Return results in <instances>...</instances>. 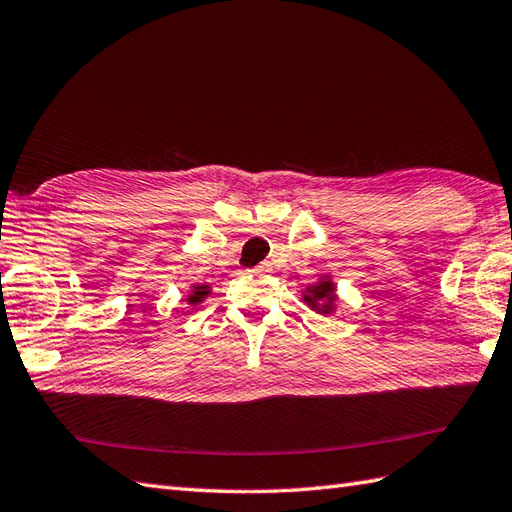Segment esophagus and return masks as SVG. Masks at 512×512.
Instances as JSON below:
<instances>
[{"label": "esophagus", "mask_w": 512, "mask_h": 512, "mask_svg": "<svg viewBox=\"0 0 512 512\" xmlns=\"http://www.w3.org/2000/svg\"><path fill=\"white\" fill-rule=\"evenodd\" d=\"M270 270V264L268 261H264V264H259L257 268H255V272H268Z\"/></svg>", "instance_id": "34e87169"}]
</instances>
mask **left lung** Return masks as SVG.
<instances>
[{"label": "left lung", "instance_id": "obj_1", "mask_svg": "<svg viewBox=\"0 0 512 512\" xmlns=\"http://www.w3.org/2000/svg\"><path fill=\"white\" fill-rule=\"evenodd\" d=\"M303 299L307 301V305L312 307V310H318L323 314L331 312L334 310V301H336L334 283L327 279V281H320L314 285H307V294L303 296Z\"/></svg>", "mask_w": 512, "mask_h": 512}]
</instances>
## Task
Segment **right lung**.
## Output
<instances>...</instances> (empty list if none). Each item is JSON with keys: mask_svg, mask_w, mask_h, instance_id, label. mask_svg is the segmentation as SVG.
I'll list each match as a JSON object with an SVG mask.
<instances>
[{"mask_svg": "<svg viewBox=\"0 0 512 512\" xmlns=\"http://www.w3.org/2000/svg\"><path fill=\"white\" fill-rule=\"evenodd\" d=\"M209 294V285H194L192 294H189V303H200Z\"/></svg>", "mask_w": 512, "mask_h": 512, "instance_id": "1", "label": "right lung"}]
</instances>
